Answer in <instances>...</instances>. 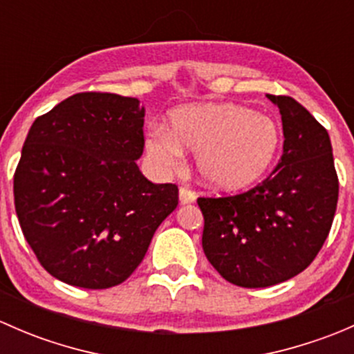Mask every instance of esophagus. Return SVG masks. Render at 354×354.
<instances>
[{
  "label": "esophagus",
  "instance_id": "esophagus-1",
  "mask_svg": "<svg viewBox=\"0 0 354 354\" xmlns=\"http://www.w3.org/2000/svg\"><path fill=\"white\" fill-rule=\"evenodd\" d=\"M195 202V194L194 192H190L188 188L181 187L180 188V203L181 205H188V203Z\"/></svg>",
  "mask_w": 354,
  "mask_h": 354
}]
</instances>
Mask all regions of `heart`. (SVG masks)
Returning a JSON list of instances; mask_svg holds the SVG:
<instances>
[{
  "instance_id": "b5f03b06",
  "label": "heart",
  "mask_w": 354,
  "mask_h": 354,
  "mask_svg": "<svg viewBox=\"0 0 354 354\" xmlns=\"http://www.w3.org/2000/svg\"><path fill=\"white\" fill-rule=\"evenodd\" d=\"M185 151L197 152V169L207 187L226 194L250 190L272 169L281 131L270 118L233 102H205L173 109L167 130L152 128L149 157L171 169Z\"/></svg>"
}]
</instances>
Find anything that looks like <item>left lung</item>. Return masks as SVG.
I'll return each mask as SVG.
<instances>
[{
  "mask_svg": "<svg viewBox=\"0 0 354 354\" xmlns=\"http://www.w3.org/2000/svg\"><path fill=\"white\" fill-rule=\"evenodd\" d=\"M267 97L283 120V156L246 194L198 198L207 260L231 284L267 288L305 270L329 234L339 183L329 133L299 102Z\"/></svg>",
  "mask_w": 354,
  "mask_h": 354,
  "instance_id": "left-lung-1",
  "label": "left lung"
}]
</instances>
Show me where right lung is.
<instances>
[{
    "label": "right lung",
    "mask_w": 354,
    "mask_h": 354,
    "mask_svg": "<svg viewBox=\"0 0 354 354\" xmlns=\"http://www.w3.org/2000/svg\"><path fill=\"white\" fill-rule=\"evenodd\" d=\"M145 108L135 97L80 92L32 123L13 178L20 227L41 266L85 289L121 284L176 209L135 160Z\"/></svg>",
    "instance_id": "right-lung-1"
}]
</instances>
